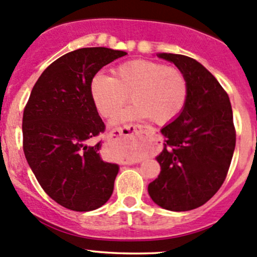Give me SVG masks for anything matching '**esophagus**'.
Segmentation results:
<instances>
[{
  "label": "esophagus",
  "mask_w": 257,
  "mask_h": 257,
  "mask_svg": "<svg viewBox=\"0 0 257 257\" xmlns=\"http://www.w3.org/2000/svg\"><path fill=\"white\" fill-rule=\"evenodd\" d=\"M148 126L133 124V125H125L124 128H117L111 132L112 137H124L131 140L132 138L137 137L138 134H148Z\"/></svg>",
  "instance_id": "esophagus-1"
}]
</instances>
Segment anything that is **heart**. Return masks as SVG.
<instances>
[{
    "label": "heart",
    "mask_w": 257,
    "mask_h": 257,
    "mask_svg": "<svg viewBox=\"0 0 257 257\" xmlns=\"http://www.w3.org/2000/svg\"><path fill=\"white\" fill-rule=\"evenodd\" d=\"M92 101L102 117H112L125 105H133L112 123L151 118L165 125L173 122L188 100V81L178 68L150 60L126 61L112 69V77L96 74L90 85Z\"/></svg>",
    "instance_id": "heart-1"
}]
</instances>
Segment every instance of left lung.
<instances>
[{
  "instance_id": "left-lung-1",
  "label": "left lung",
  "mask_w": 257,
  "mask_h": 257,
  "mask_svg": "<svg viewBox=\"0 0 257 257\" xmlns=\"http://www.w3.org/2000/svg\"><path fill=\"white\" fill-rule=\"evenodd\" d=\"M173 62L188 81V100L173 122L161 129L165 148L161 172L149 184L155 204L170 211L202 206L223 184L234 148L235 128L229 97L201 63L183 55L159 53Z\"/></svg>"
}]
</instances>
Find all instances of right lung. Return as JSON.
<instances>
[{"instance_id":"add662e5","label":"right lung","mask_w":257,"mask_h":257,"mask_svg":"<svg viewBox=\"0 0 257 257\" xmlns=\"http://www.w3.org/2000/svg\"><path fill=\"white\" fill-rule=\"evenodd\" d=\"M124 51L85 47L66 53L42 72L23 113V150L39 184L68 210L86 212L105 205L119 167L100 156L105 123L90 85L106 64Z\"/></svg>"}]
</instances>
